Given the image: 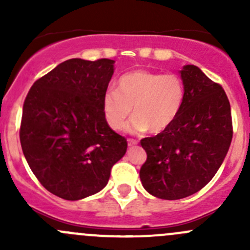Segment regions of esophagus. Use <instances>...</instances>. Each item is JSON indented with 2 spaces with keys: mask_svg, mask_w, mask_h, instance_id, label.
Instances as JSON below:
<instances>
[{
  "mask_svg": "<svg viewBox=\"0 0 250 250\" xmlns=\"http://www.w3.org/2000/svg\"><path fill=\"white\" fill-rule=\"evenodd\" d=\"M135 145H138L137 140H128V146H129V147H132V146H135Z\"/></svg>",
  "mask_w": 250,
  "mask_h": 250,
  "instance_id": "34e87169",
  "label": "esophagus"
}]
</instances>
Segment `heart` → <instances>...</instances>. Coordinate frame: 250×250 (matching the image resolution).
Masks as SVG:
<instances>
[{"label":"heart","instance_id":"1","mask_svg":"<svg viewBox=\"0 0 250 250\" xmlns=\"http://www.w3.org/2000/svg\"><path fill=\"white\" fill-rule=\"evenodd\" d=\"M185 103V85L178 75L134 70L117 81V90L103 97V115L110 128L120 130L129 115L127 132L162 133L175 122Z\"/></svg>","mask_w":250,"mask_h":250}]
</instances>
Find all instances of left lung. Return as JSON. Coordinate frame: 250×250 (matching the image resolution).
I'll use <instances>...</instances> for the list:
<instances>
[{
  "label": "left lung",
  "instance_id": "obj_1",
  "mask_svg": "<svg viewBox=\"0 0 250 250\" xmlns=\"http://www.w3.org/2000/svg\"><path fill=\"white\" fill-rule=\"evenodd\" d=\"M179 74L185 85L181 112L167 130L140 141L147 155L141 184L162 200H180L203 188L232 140L231 106L223 87L195 65H185Z\"/></svg>",
  "mask_w": 250,
  "mask_h": 250
}]
</instances>
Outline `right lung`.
Wrapping results in <instances>:
<instances>
[{
  "mask_svg": "<svg viewBox=\"0 0 250 250\" xmlns=\"http://www.w3.org/2000/svg\"><path fill=\"white\" fill-rule=\"evenodd\" d=\"M115 60L69 59L37 80L22 107L20 144L26 162L53 195L77 201L106 186L127 140L103 115Z\"/></svg>",
  "mask_w": 250,
  "mask_h": 250,
  "instance_id": "right-lung-1",
  "label": "right lung"
}]
</instances>
